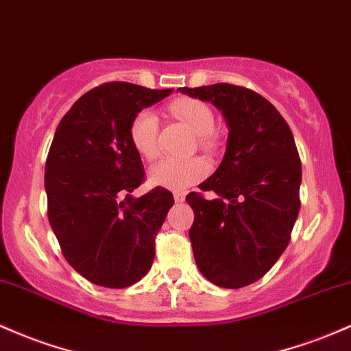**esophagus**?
I'll list each match as a JSON object with an SVG mask.
<instances>
[{"label":"esophagus","instance_id":"1","mask_svg":"<svg viewBox=\"0 0 351 351\" xmlns=\"http://www.w3.org/2000/svg\"><path fill=\"white\" fill-rule=\"evenodd\" d=\"M173 196H175V202L176 203H183L184 202V196H186V195H184L183 191H175V193H173Z\"/></svg>","mask_w":351,"mask_h":351}]
</instances>
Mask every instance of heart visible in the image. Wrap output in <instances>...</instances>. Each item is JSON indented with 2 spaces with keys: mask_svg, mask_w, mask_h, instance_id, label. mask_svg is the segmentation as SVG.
<instances>
[{
  "mask_svg": "<svg viewBox=\"0 0 351 351\" xmlns=\"http://www.w3.org/2000/svg\"><path fill=\"white\" fill-rule=\"evenodd\" d=\"M169 111L175 118L182 119L198 134V143L203 148L215 145L213 128L215 117L206 103L195 98L176 99L169 105ZM158 117L155 111L141 110L134 114L130 125V140L138 153L143 158H155L158 155ZM208 175V163L203 158H163L149 169V182L156 186L169 190H184L198 183Z\"/></svg>",
  "mask_w": 351,
  "mask_h": 351,
  "instance_id": "heart-1",
  "label": "heart"
}]
</instances>
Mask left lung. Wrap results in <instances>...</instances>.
I'll return each instance as SVG.
<instances>
[{
  "mask_svg": "<svg viewBox=\"0 0 351 351\" xmlns=\"http://www.w3.org/2000/svg\"><path fill=\"white\" fill-rule=\"evenodd\" d=\"M178 91L213 103L230 130L221 163L199 184L217 196H186L195 261L218 287H246L282 256L298 217L302 161L293 134L278 110L248 88L217 83Z\"/></svg>",
  "mask_w": 351,
  "mask_h": 351,
  "instance_id": "1",
  "label": "left lung"
}]
</instances>
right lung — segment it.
<instances>
[{"instance_id": "add662e5", "label": "right lung", "mask_w": 351, "mask_h": 351, "mask_svg": "<svg viewBox=\"0 0 351 351\" xmlns=\"http://www.w3.org/2000/svg\"><path fill=\"white\" fill-rule=\"evenodd\" d=\"M171 93L105 83L84 93L56 128L45 168L49 225L68 263L99 287H132L155 260L173 195L161 186L132 195L145 169L130 125Z\"/></svg>"}]
</instances>
